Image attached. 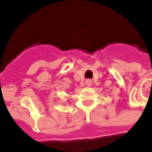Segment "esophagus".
<instances>
[{
    "label": "esophagus",
    "instance_id": "esophagus-1",
    "mask_svg": "<svg viewBox=\"0 0 152 152\" xmlns=\"http://www.w3.org/2000/svg\"><path fill=\"white\" fill-rule=\"evenodd\" d=\"M86 86H91V81H90L89 80H86Z\"/></svg>",
    "mask_w": 152,
    "mask_h": 152
}]
</instances>
